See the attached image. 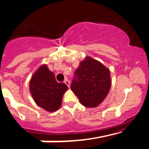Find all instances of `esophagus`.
Listing matches in <instances>:
<instances>
[{"label": "esophagus", "mask_w": 149, "mask_h": 149, "mask_svg": "<svg viewBox=\"0 0 149 149\" xmlns=\"http://www.w3.org/2000/svg\"><path fill=\"white\" fill-rule=\"evenodd\" d=\"M65 84H66V85L68 86V87H70V81L68 80V79H65Z\"/></svg>", "instance_id": "34e87169"}]
</instances>
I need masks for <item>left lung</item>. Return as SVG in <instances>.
Here are the masks:
<instances>
[{
	"label": "left lung",
	"instance_id": "8db88e82",
	"mask_svg": "<svg viewBox=\"0 0 149 149\" xmlns=\"http://www.w3.org/2000/svg\"><path fill=\"white\" fill-rule=\"evenodd\" d=\"M72 91L86 107L95 108L103 102L110 90V70L96 59L86 56L75 71Z\"/></svg>",
	"mask_w": 149,
	"mask_h": 149
}]
</instances>
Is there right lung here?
I'll use <instances>...</instances> for the list:
<instances>
[{"label": "right lung", "mask_w": 149, "mask_h": 149, "mask_svg": "<svg viewBox=\"0 0 149 149\" xmlns=\"http://www.w3.org/2000/svg\"><path fill=\"white\" fill-rule=\"evenodd\" d=\"M68 86L56 80L47 65H41L29 81V90L36 104L47 112H55L62 105V97Z\"/></svg>", "instance_id": "1"}]
</instances>
